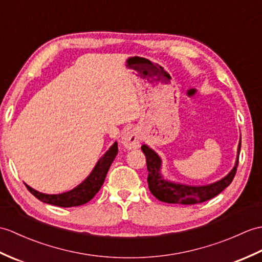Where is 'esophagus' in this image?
<instances>
[{"mask_svg":"<svg viewBox=\"0 0 262 262\" xmlns=\"http://www.w3.org/2000/svg\"><path fill=\"white\" fill-rule=\"evenodd\" d=\"M121 143H123L126 148H136L139 146V143H141V135L135 129L128 130L124 134L123 138H121Z\"/></svg>","mask_w":262,"mask_h":262,"instance_id":"obj_1","label":"esophagus"}]
</instances>
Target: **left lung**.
<instances>
[{"mask_svg": "<svg viewBox=\"0 0 262 262\" xmlns=\"http://www.w3.org/2000/svg\"><path fill=\"white\" fill-rule=\"evenodd\" d=\"M240 148L241 139L238 146V157H236L235 165L226 178L210 185L187 186L182 184H174L172 182L164 180L160 173L161 159L159 155L146 145H143L142 150L146 157V164H147L148 169L147 182L149 191L157 200L165 203L192 205L209 201L212 198L216 196L217 194H220L232 182L236 173V168H238Z\"/></svg>", "mask_w": 262, "mask_h": 262, "instance_id": "8db88e82", "label": "left lung"}]
</instances>
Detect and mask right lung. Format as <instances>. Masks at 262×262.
<instances>
[{"instance_id": "1", "label": "right lung", "mask_w": 262, "mask_h": 262, "mask_svg": "<svg viewBox=\"0 0 262 262\" xmlns=\"http://www.w3.org/2000/svg\"><path fill=\"white\" fill-rule=\"evenodd\" d=\"M117 153V143H115L112 147L109 148V150H107V153L98 161V163H97V165L94 168V171L91 172L88 178L84 180L80 185H78L76 188L69 192L56 194V195H49V194H43L33 190V188L30 187L29 185L26 186L36 199H39L45 203L61 206V208H71V206L82 205L89 202V201L98 193L101 185L103 184V181L106 179L108 169L111 167Z\"/></svg>"}]
</instances>
